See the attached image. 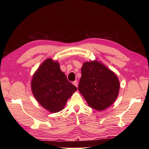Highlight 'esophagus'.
<instances>
[{
	"label": "esophagus",
	"mask_w": 149,
	"mask_h": 149,
	"mask_svg": "<svg viewBox=\"0 0 149 149\" xmlns=\"http://www.w3.org/2000/svg\"><path fill=\"white\" fill-rule=\"evenodd\" d=\"M73 84H74V85H75V86H76V87H77V86H78L77 81H74V82H73Z\"/></svg>",
	"instance_id": "obj_1"
}]
</instances>
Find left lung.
Here are the masks:
<instances>
[{
	"instance_id": "1",
	"label": "left lung",
	"mask_w": 149,
	"mask_h": 149,
	"mask_svg": "<svg viewBox=\"0 0 149 149\" xmlns=\"http://www.w3.org/2000/svg\"><path fill=\"white\" fill-rule=\"evenodd\" d=\"M119 89L118 77L106 66L96 61L84 63L78 90L91 107L107 108L115 101Z\"/></svg>"
}]
</instances>
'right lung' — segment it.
<instances>
[{
	"label": "right lung",
	"instance_id": "obj_1",
	"mask_svg": "<svg viewBox=\"0 0 149 149\" xmlns=\"http://www.w3.org/2000/svg\"><path fill=\"white\" fill-rule=\"evenodd\" d=\"M31 89L35 99L51 113L63 109L66 101L77 90L61 72L58 61L47 59L34 74Z\"/></svg>",
	"mask_w": 149,
	"mask_h": 149
}]
</instances>
